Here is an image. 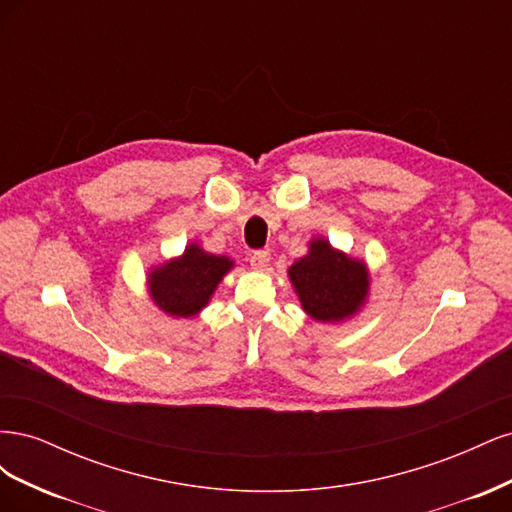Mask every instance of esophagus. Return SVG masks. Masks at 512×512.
I'll list each match as a JSON object with an SVG mask.
<instances>
[{
    "mask_svg": "<svg viewBox=\"0 0 512 512\" xmlns=\"http://www.w3.org/2000/svg\"><path fill=\"white\" fill-rule=\"evenodd\" d=\"M269 260H271V254L267 250H258L250 256V265H252V269L262 271V269L269 267Z\"/></svg>",
    "mask_w": 512,
    "mask_h": 512,
    "instance_id": "obj_1",
    "label": "esophagus"
}]
</instances>
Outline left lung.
Returning <instances> with one entry per match:
<instances>
[{"mask_svg":"<svg viewBox=\"0 0 512 512\" xmlns=\"http://www.w3.org/2000/svg\"><path fill=\"white\" fill-rule=\"evenodd\" d=\"M307 316L318 322H342L363 307L369 273L363 260L333 250L327 239H314L309 252L288 269Z\"/></svg>","mask_w":512,"mask_h":512,"instance_id":"obj_1","label":"left lung"}]
</instances>
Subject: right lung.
<instances>
[{
  "mask_svg": "<svg viewBox=\"0 0 512 512\" xmlns=\"http://www.w3.org/2000/svg\"><path fill=\"white\" fill-rule=\"evenodd\" d=\"M230 269V258L209 254L200 245L190 243L179 258L151 269L149 294L164 314L190 318L207 307L211 294Z\"/></svg>",
  "mask_w": 512,
  "mask_h": 512,
  "instance_id": "1",
  "label": "right lung"
}]
</instances>
